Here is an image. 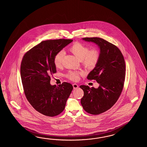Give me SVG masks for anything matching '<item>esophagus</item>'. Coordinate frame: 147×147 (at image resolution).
Returning <instances> with one entry per match:
<instances>
[{
  "instance_id": "obj_1",
  "label": "esophagus",
  "mask_w": 147,
  "mask_h": 147,
  "mask_svg": "<svg viewBox=\"0 0 147 147\" xmlns=\"http://www.w3.org/2000/svg\"><path fill=\"white\" fill-rule=\"evenodd\" d=\"M72 86H73V88H74V89H77L78 88V85L77 84H72Z\"/></svg>"
}]
</instances>
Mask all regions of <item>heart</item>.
<instances>
[{
    "label": "heart",
    "instance_id": "b5f03b06",
    "mask_svg": "<svg viewBox=\"0 0 147 147\" xmlns=\"http://www.w3.org/2000/svg\"><path fill=\"white\" fill-rule=\"evenodd\" d=\"M69 50L75 56L81 61V64L85 68L91 70L96 66L100 59V51L97 48H89L84 44L76 42L69 47ZM65 55L64 51L61 50L55 55L53 58V63L55 67L59 68L63 66V60ZM84 73L80 71H70L66 74L67 78L72 81H77L80 76Z\"/></svg>",
    "mask_w": 147,
    "mask_h": 147
}]
</instances>
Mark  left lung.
Masks as SVG:
<instances>
[{
  "instance_id": "1",
  "label": "left lung",
  "mask_w": 147,
  "mask_h": 147,
  "mask_svg": "<svg viewBox=\"0 0 147 147\" xmlns=\"http://www.w3.org/2000/svg\"><path fill=\"white\" fill-rule=\"evenodd\" d=\"M83 40L97 44L100 49V59L89 75L88 80L100 84L97 89L81 85L84 92L81 99L84 109L91 115H99L110 109L122 92L125 74V59L121 51L113 44L98 37L84 38Z\"/></svg>"
}]
</instances>
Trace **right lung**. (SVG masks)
<instances>
[{
  "mask_svg": "<svg viewBox=\"0 0 147 147\" xmlns=\"http://www.w3.org/2000/svg\"><path fill=\"white\" fill-rule=\"evenodd\" d=\"M59 39L43 41L25 53L20 75L25 96L29 102L45 116H56L63 112L73 87L63 82L51 86L50 76L57 72L55 55L72 41Z\"/></svg>",
  "mask_w": 147,
  "mask_h": 147,
  "instance_id": "add662e5",
  "label": "right lung"
}]
</instances>
